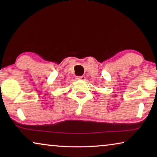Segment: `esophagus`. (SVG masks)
<instances>
[{
	"mask_svg": "<svg viewBox=\"0 0 157 157\" xmlns=\"http://www.w3.org/2000/svg\"><path fill=\"white\" fill-rule=\"evenodd\" d=\"M76 78L77 80H85L86 76H76Z\"/></svg>",
	"mask_w": 157,
	"mask_h": 157,
	"instance_id": "34e87169",
	"label": "esophagus"
}]
</instances>
